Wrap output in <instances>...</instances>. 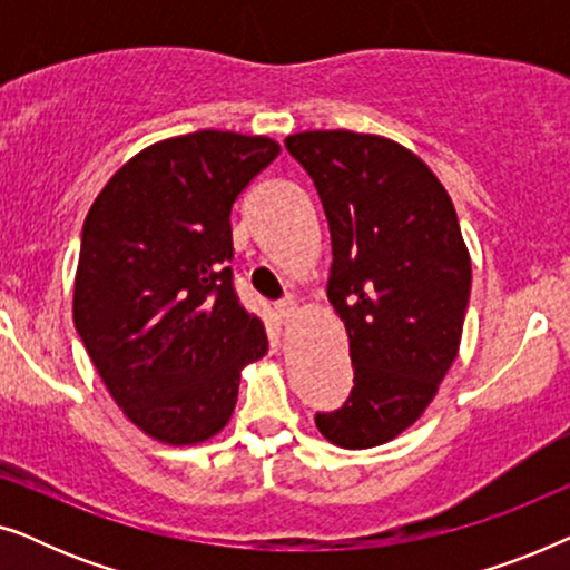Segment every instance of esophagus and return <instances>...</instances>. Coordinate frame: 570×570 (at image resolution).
Instances as JSON below:
<instances>
[{
    "label": "esophagus",
    "mask_w": 570,
    "mask_h": 570,
    "mask_svg": "<svg viewBox=\"0 0 570 570\" xmlns=\"http://www.w3.org/2000/svg\"><path fill=\"white\" fill-rule=\"evenodd\" d=\"M295 316H298V306H295L293 301H287V303H279V306H277V318H279V322H283V324L287 326V324L293 322Z\"/></svg>",
    "instance_id": "esophagus-1"
}]
</instances>
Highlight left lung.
<instances>
[{"label": "left lung", "instance_id": "obj_1", "mask_svg": "<svg viewBox=\"0 0 570 570\" xmlns=\"http://www.w3.org/2000/svg\"><path fill=\"white\" fill-rule=\"evenodd\" d=\"M332 233L326 295L347 330L353 392L316 415L340 449H373L415 425L456 361L472 285L454 202L425 160L381 135L301 131Z\"/></svg>", "mask_w": 570, "mask_h": 570}]
</instances>
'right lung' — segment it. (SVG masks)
<instances>
[{
  "label": "right lung",
  "instance_id": "1",
  "mask_svg": "<svg viewBox=\"0 0 570 570\" xmlns=\"http://www.w3.org/2000/svg\"><path fill=\"white\" fill-rule=\"evenodd\" d=\"M279 155L269 137L202 129L129 158L92 202L72 316L129 423L168 446L228 425L240 371L267 355L230 283V213Z\"/></svg>",
  "mask_w": 570,
  "mask_h": 570
}]
</instances>
